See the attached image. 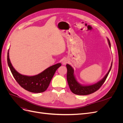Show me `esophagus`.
I'll return each mask as SVG.
<instances>
[{
	"label": "esophagus",
	"mask_w": 123,
	"mask_h": 123,
	"mask_svg": "<svg viewBox=\"0 0 123 123\" xmlns=\"http://www.w3.org/2000/svg\"><path fill=\"white\" fill-rule=\"evenodd\" d=\"M68 62V59L67 58H63L62 59V65H66L67 63Z\"/></svg>",
	"instance_id": "1"
}]
</instances>
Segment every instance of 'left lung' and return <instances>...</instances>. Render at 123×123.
Segmentation results:
<instances>
[{
	"label": "left lung",
	"mask_w": 123,
	"mask_h": 123,
	"mask_svg": "<svg viewBox=\"0 0 123 123\" xmlns=\"http://www.w3.org/2000/svg\"><path fill=\"white\" fill-rule=\"evenodd\" d=\"M108 42L109 47L111 48V44L109 39L107 38ZM112 65V62H111L110 68L103 79L100 80L98 82L91 85H83L80 84L76 80L75 75L74 74V69L69 64H67L66 67L67 69V79L69 85V86L71 91L74 94L80 95H88L94 93L98 89L100 88L102 85L105 82L107 77L110 71L111 67Z\"/></svg>",
	"instance_id": "1"
}]
</instances>
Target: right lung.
Instances as JSON below:
<instances>
[{
    "label": "right lung",
    "instance_id": "right-lung-1",
    "mask_svg": "<svg viewBox=\"0 0 123 123\" xmlns=\"http://www.w3.org/2000/svg\"><path fill=\"white\" fill-rule=\"evenodd\" d=\"M8 64L11 72L17 82L25 90L33 93H41L45 91L50 83L56 70L61 66L58 63L34 76H28L21 74L14 69L9 58V50L7 56Z\"/></svg>",
    "mask_w": 123,
    "mask_h": 123
}]
</instances>
